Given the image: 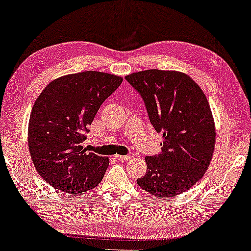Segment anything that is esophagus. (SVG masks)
Returning a JSON list of instances; mask_svg holds the SVG:
<instances>
[{
	"instance_id": "1",
	"label": "esophagus",
	"mask_w": 251,
	"mask_h": 251,
	"mask_svg": "<svg viewBox=\"0 0 251 251\" xmlns=\"http://www.w3.org/2000/svg\"><path fill=\"white\" fill-rule=\"evenodd\" d=\"M114 159L118 161H129L131 159V155H114Z\"/></svg>"
}]
</instances>
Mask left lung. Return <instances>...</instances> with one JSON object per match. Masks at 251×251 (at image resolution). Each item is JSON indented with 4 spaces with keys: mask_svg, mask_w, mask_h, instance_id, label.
Segmentation results:
<instances>
[{
    "mask_svg": "<svg viewBox=\"0 0 251 251\" xmlns=\"http://www.w3.org/2000/svg\"><path fill=\"white\" fill-rule=\"evenodd\" d=\"M126 81L146 104L151 125L163 133L160 154L147 156V173L138 185L152 195L171 197L203 177L215 149V123L206 96L187 75L150 69Z\"/></svg>",
    "mask_w": 251,
    "mask_h": 251,
    "instance_id": "1",
    "label": "left lung"
}]
</instances>
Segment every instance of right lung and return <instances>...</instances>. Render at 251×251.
I'll return each instance as SVG.
<instances>
[{"mask_svg": "<svg viewBox=\"0 0 251 251\" xmlns=\"http://www.w3.org/2000/svg\"><path fill=\"white\" fill-rule=\"evenodd\" d=\"M121 82V77L91 70L67 75L48 83L35 101L29 153L38 174L56 190L82 194L103 178L109 159L81 144L100 105Z\"/></svg>", "mask_w": 251, "mask_h": 251, "instance_id": "obj_1", "label": "right lung"}]
</instances>
